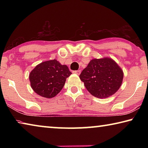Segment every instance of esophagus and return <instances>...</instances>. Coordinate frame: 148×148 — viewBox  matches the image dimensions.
Listing matches in <instances>:
<instances>
[{"label":"esophagus","mask_w":148,"mask_h":148,"mask_svg":"<svg viewBox=\"0 0 148 148\" xmlns=\"http://www.w3.org/2000/svg\"><path fill=\"white\" fill-rule=\"evenodd\" d=\"M74 73H75V74H77V75H79L80 73H81V71H74Z\"/></svg>","instance_id":"34e87169"}]
</instances>
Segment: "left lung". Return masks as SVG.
Returning a JSON list of instances; mask_svg holds the SVG:
<instances>
[{
    "label": "left lung",
    "mask_w": 148,
    "mask_h": 148,
    "mask_svg": "<svg viewBox=\"0 0 148 148\" xmlns=\"http://www.w3.org/2000/svg\"><path fill=\"white\" fill-rule=\"evenodd\" d=\"M79 78L92 96L106 99L118 91L123 82V72L112 58H95L83 70Z\"/></svg>",
    "instance_id": "obj_1"
}]
</instances>
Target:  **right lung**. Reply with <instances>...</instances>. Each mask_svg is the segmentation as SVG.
<instances>
[{
	"label": "right lung",
	"mask_w": 148,
	"mask_h": 148,
	"mask_svg": "<svg viewBox=\"0 0 148 148\" xmlns=\"http://www.w3.org/2000/svg\"><path fill=\"white\" fill-rule=\"evenodd\" d=\"M66 65L56 59L42 62L30 72L29 81L33 91L40 96L51 99L61 91L68 77L71 76Z\"/></svg>",
	"instance_id": "obj_1"
}]
</instances>
